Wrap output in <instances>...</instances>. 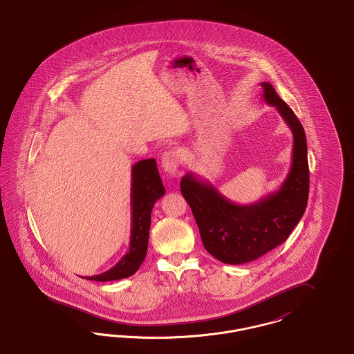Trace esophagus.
Masks as SVG:
<instances>
[{"label": "esophagus", "instance_id": "1", "mask_svg": "<svg viewBox=\"0 0 354 354\" xmlns=\"http://www.w3.org/2000/svg\"><path fill=\"white\" fill-rule=\"evenodd\" d=\"M180 153L176 150H169V151L165 152L163 156H162V167L171 175H175L176 171L180 166Z\"/></svg>", "mask_w": 354, "mask_h": 354}]
</instances>
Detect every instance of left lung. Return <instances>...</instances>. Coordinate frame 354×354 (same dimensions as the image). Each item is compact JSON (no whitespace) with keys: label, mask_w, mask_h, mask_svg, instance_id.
<instances>
[{"label":"left lung","mask_w":354,"mask_h":354,"mask_svg":"<svg viewBox=\"0 0 354 354\" xmlns=\"http://www.w3.org/2000/svg\"><path fill=\"white\" fill-rule=\"evenodd\" d=\"M266 103L274 106L293 134L292 163L276 192L251 204H236L207 180L185 174L180 191L189 204L207 252L224 264H244L283 244L303 218L309 194L308 147L303 124L272 84L263 82Z\"/></svg>","instance_id":"8db88e82"}]
</instances>
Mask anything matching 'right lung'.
I'll return each instance as SVG.
<instances>
[{
	"instance_id": "add662e5",
	"label": "right lung",
	"mask_w": 354,
	"mask_h": 354,
	"mask_svg": "<svg viewBox=\"0 0 354 354\" xmlns=\"http://www.w3.org/2000/svg\"><path fill=\"white\" fill-rule=\"evenodd\" d=\"M155 159L136 162L131 169V234L129 252L118 263L101 274L82 277L94 281H114L133 276L143 263L151 224L152 207L165 195Z\"/></svg>"
}]
</instances>
